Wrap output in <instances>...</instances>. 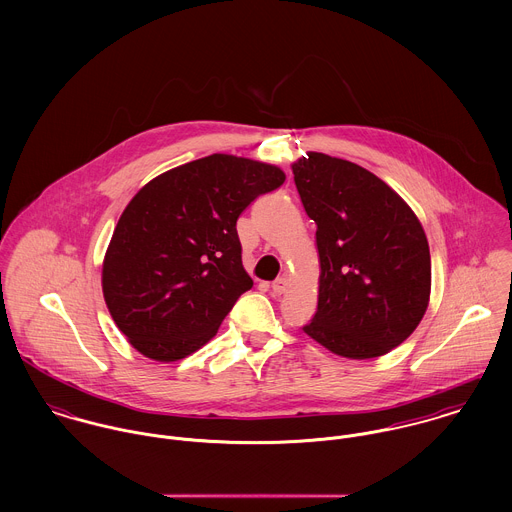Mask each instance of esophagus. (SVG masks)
Masks as SVG:
<instances>
[{"mask_svg": "<svg viewBox=\"0 0 512 512\" xmlns=\"http://www.w3.org/2000/svg\"><path fill=\"white\" fill-rule=\"evenodd\" d=\"M288 290V280L286 278H278L274 284H272V292L276 295H282V293Z\"/></svg>", "mask_w": 512, "mask_h": 512, "instance_id": "34e87169", "label": "esophagus"}]
</instances>
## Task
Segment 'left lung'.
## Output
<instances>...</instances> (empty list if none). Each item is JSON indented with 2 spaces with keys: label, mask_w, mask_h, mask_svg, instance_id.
<instances>
[{
  "label": "left lung",
  "mask_w": 512,
  "mask_h": 512,
  "mask_svg": "<svg viewBox=\"0 0 512 512\" xmlns=\"http://www.w3.org/2000/svg\"><path fill=\"white\" fill-rule=\"evenodd\" d=\"M292 165L315 220L319 299L303 331L335 355L374 359L420 325L432 290L426 232L382 179L347 159L309 151Z\"/></svg>",
  "instance_id": "8db88e82"
}]
</instances>
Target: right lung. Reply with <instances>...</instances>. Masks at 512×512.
I'll list each match as a JSON object with an SVG mask.
<instances>
[{"label": "right lung", "instance_id": "1", "mask_svg": "<svg viewBox=\"0 0 512 512\" xmlns=\"http://www.w3.org/2000/svg\"><path fill=\"white\" fill-rule=\"evenodd\" d=\"M284 181L276 165L213 153L136 193L102 264L108 311L136 351L171 363L217 335L236 299L252 288L236 220Z\"/></svg>", "mask_w": 512, "mask_h": 512}]
</instances>
